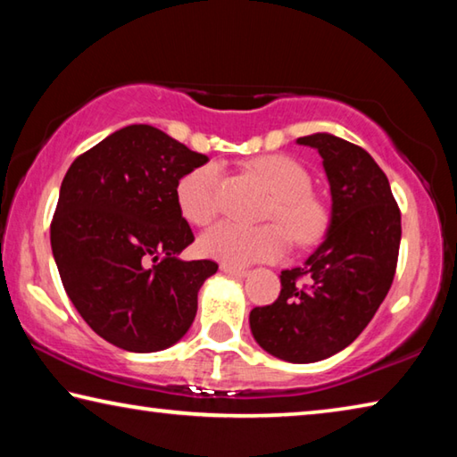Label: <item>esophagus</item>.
<instances>
[{
  "mask_svg": "<svg viewBox=\"0 0 457 457\" xmlns=\"http://www.w3.org/2000/svg\"><path fill=\"white\" fill-rule=\"evenodd\" d=\"M220 270L223 274H229V276H236V278H245L247 276V270L245 268H236V266H229V264H221Z\"/></svg>",
  "mask_w": 457,
  "mask_h": 457,
  "instance_id": "34e87169",
  "label": "esophagus"
}]
</instances>
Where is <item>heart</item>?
Masks as SVG:
<instances>
[{"label":"heart","instance_id":"obj_1","mask_svg":"<svg viewBox=\"0 0 457 457\" xmlns=\"http://www.w3.org/2000/svg\"><path fill=\"white\" fill-rule=\"evenodd\" d=\"M250 167L274 193L268 218L284 222L296 244H314L327 229L328 213L322 201L311 193V173L296 159L286 154H264L253 159ZM220 181L221 165L218 161L193 167L177 181L175 195L185 220L195 226H207L218 215ZM288 244V232L279 223L247 228L221 221L201 236L199 250L204 256L220 260L221 264L242 268L253 262L280 258Z\"/></svg>","mask_w":457,"mask_h":457}]
</instances>
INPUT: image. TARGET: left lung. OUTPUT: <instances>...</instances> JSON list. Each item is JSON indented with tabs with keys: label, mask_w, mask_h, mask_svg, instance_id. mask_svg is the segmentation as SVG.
Masks as SVG:
<instances>
[{
	"label": "left lung",
	"mask_w": 457,
	"mask_h": 457,
	"mask_svg": "<svg viewBox=\"0 0 457 457\" xmlns=\"http://www.w3.org/2000/svg\"><path fill=\"white\" fill-rule=\"evenodd\" d=\"M319 149L332 195L327 239L303 268L284 270L272 304L250 312L262 349L288 362H314L343 351L373 319L395 278L401 212L373 157L345 138H298Z\"/></svg>",
	"instance_id": "1"
}]
</instances>
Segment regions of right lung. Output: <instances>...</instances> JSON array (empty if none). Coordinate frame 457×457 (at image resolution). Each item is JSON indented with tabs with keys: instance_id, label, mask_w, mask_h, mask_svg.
Listing matches in <instances>:
<instances>
[{
	"instance_id": "obj_1",
	"label": "right lung",
	"mask_w": 457,
	"mask_h": 457,
	"mask_svg": "<svg viewBox=\"0 0 457 457\" xmlns=\"http://www.w3.org/2000/svg\"><path fill=\"white\" fill-rule=\"evenodd\" d=\"M205 154L149 125H130L76 157L50 223L68 298L88 327L130 353L175 345L197 312V292L218 272L183 262L193 231L177 181Z\"/></svg>"
}]
</instances>
